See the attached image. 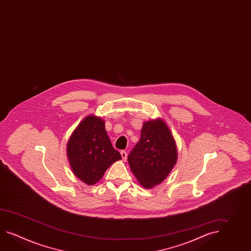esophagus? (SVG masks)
Instances as JSON below:
<instances>
[{
  "instance_id": "obj_1",
  "label": "esophagus",
  "mask_w": 251,
  "mask_h": 251,
  "mask_svg": "<svg viewBox=\"0 0 251 251\" xmlns=\"http://www.w3.org/2000/svg\"><path fill=\"white\" fill-rule=\"evenodd\" d=\"M121 155H122V157H123V160H124V161H126V159H127V156H128L127 152L125 151H121Z\"/></svg>"
}]
</instances>
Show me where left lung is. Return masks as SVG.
Here are the masks:
<instances>
[{
    "instance_id": "8db88e82",
    "label": "left lung",
    "mask_w": 251,
    "mask_h": 251,
    "mask_svg": "<svg viewBox=\"0 0 251 251\" xmlns=\"http://www.w3.org/2000/svg\"><path fill=\"white\" fill-rule=\"evenodd\" d=\"M176 159L173 136L160 119L143 124L140 139L128 156L131 172L145 188H152L163 182Z\"/></svg>"
}]
</instances>
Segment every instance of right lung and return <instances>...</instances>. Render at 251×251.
<instances>
[{
	"mask_svg": "<svg viewBox=\"0 0 251 251\" xmlns=\"http://www.w3.org/2000/svg\"><path fill=\"white\" fill-rule=\"evenodd\" d=\"M73 173L85 184H95L112 163L122 158L106 133L104 122L90 115L78 125L67 144Z\"/></svg>",
	"mask_w": 251,
	"mask_h": 251,
	"instance_id": "obj_1",
	"label": "right lung"
}]
</instances>
